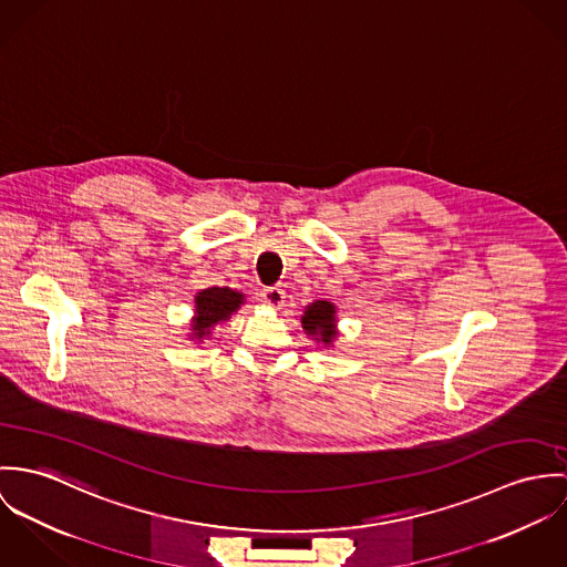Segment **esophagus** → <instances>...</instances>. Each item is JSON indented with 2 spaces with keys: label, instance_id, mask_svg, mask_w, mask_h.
<instances>
[{
  "label": "esophagus",
  "instance_id": "34e87169",
  "mask_svg": "<svg viewBox=\"0 0 567 567\" xmlns=\"http://www.w3.org/2000/svg\"><path fill=\"white\" fill-rule=\"evenodd\" d=\"M260 298L265 305H269L274 309H280L285 305V291L280 287H265L260 291Z\"/></svg>",
  "mask_w": 567,
  "mask_h": 567
}]
</instances>
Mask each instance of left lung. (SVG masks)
Instances as JSON below:
<instances>
[{"label":"left lung","mask_w":567,"mask_h":567,"mask_svg":"<svg viewBox=\"0 0 567 567\" xmlns=\"http://www.w3.org/2000/svg\"><path fill=\"white\" fill-rule=\"evenodd\" d=\"M302 326L309 334H319L323 343H330L332 337L337 334V330H334V307L330 302L317 300L302 317Z\"/></svg>","instance_id":"left-lung-1"}]
</instances>
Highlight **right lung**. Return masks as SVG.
<instances>
[{"label": "right lung", "instance_id": "right-lung-1", "mask_svg": "<svg viewBox=\"0 0 567 567\" xmlns=\"http://www.w3.org/2000/svg\"><path fill=\"white\" fill-rule=\"evenodd\" d=\"M241 293L230 291V289H219V287H210L204 289L202 293H197L195 298V321H193V332L195 337H204L208 334V328L226 317L235 313L241 305Z\"/></svg>", "mask_w": 567, "mask_h": 567}]
</instances>
